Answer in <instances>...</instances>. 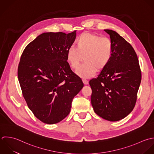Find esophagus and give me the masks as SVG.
Segmentation results:
<instances>
[{
    "label": "esophagus",
    "instance_id": "esophagus-1",
    "mask_svg": "<svg viewBox=\"0 0 154 154\" xmlns=\"http://www.w3.org/2000/svg\"><path fill=\"white\" fill-rule=\"evenodd\" d=\"M83 83H84L85 85H88V84L89 83L88 80H86V79H83Z\"/></svg>",
    "mask_w": 154,
    "mask_h": 154
}]
</instances>
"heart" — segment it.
Instances as JSON below:
<instances>
[{
    "mask_svg": "<svg viewBox=\"0 0 154 154\" xmlns=\"http://www.w3.org/2000/svg\"><path fill=\"white\" fill-rule=\"evenodd\" d=\"M113 43L107 37L90 32H84L78 38L76 48L69 47L66 58L71 67L77 69L82 62L84 63L77 70L78 75L83 78L93 76L98 71L104 69L113 54Z\"/></svg>",
    "mask_w": 154,
    "mask_h": 154,
    "instance_id": "1",
    "label": "heart"
}]
</instances>
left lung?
<instances>
[{
	"mask_svg": "<svg viewBox=\"0 0 154 154\" xmlns=\"http://www.w3.org/2000/svg\"><path fill=\"white\" fill-rule=\"evenodd\" d=\"M104 30L113 43V54L98 76L89 81L91 104L99 116L114 122L124 119L133 110L142 73L132 45L115 31Z\"/></svg>",
	"mask_w": 154,
	"mask_h": 154,
	"instance_id": "1",
	"label": "left lung"
}]
</instances>
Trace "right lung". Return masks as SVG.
<instances>
[{
    "instance_id": "right-lung-1",
    "label": "right lung",
    "mask_w": 154,
    "mask_h": 154,
    "mask_svg": "<svg viewBox=\"0 0 154 154\" xmlns=\"http://www.w3.org/2000/svg\"><path fill=\"white\" fill-rule=\"evenodd\" d=\"M75 36L76 30L43 33L21 56L17 74L23 96L35 116L45 124L65 118L74 97L84 86L66 61L67 50Z\"/></svg>"
}]
</instances>
